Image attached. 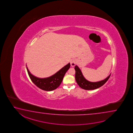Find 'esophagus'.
<instances>
[{"mask_svg": "<svg viewBox=\"0 0 133 133\" xmlns=\"http://www.w3.org/2000/svg\"><path fill=\"white\" fill-rule=\"evenodd\" d=\"M76 59H72L70 61V64L72 66H74L75 65H76Z\"/></svg>", "mask_w": 133, "mask_h": 133, "instance_id": "1", "label": "esophagus"}]
</instances>
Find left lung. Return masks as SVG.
<instances>
[{"label":"left lung","instance_id":"obj_1","mask_svg":"<svg viewBox=\"0 0 133 133\" xmlns=\"http://www.w3.org/2000/svg\"><path fill=\"white\" fill-rule=\"evenodd\" d=\"M74 69L75 70V78L77 83L81 88L85 90H94L98 88H100L108 81L111 75V74H110L107 78L101 81L92 82L88 81V80H87L84 78L81 70H80L77 65L75 66Z\"/></svg>","mask_w":133,"mask_h":133}]
</instances>
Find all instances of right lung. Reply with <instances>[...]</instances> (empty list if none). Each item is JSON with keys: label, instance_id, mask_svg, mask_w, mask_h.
<instances>
[{"label": "right lung", "instance_id": "obj_1", "mask_svg": "<svg viewBox=\"0 0 133 133\" xmlns=\"http://www.w3.org/2000/svg\"><path fill=\"white\" fill-rule=\"evenodd\" d=\"M70 67V64L69 63L56 74L45 78H39L34 76L30 72L27 66L26 69L30 78L37 87L42 90L50 91L59 87L62 81L65 74Z\"/></svg>", "mask_w": 133, "mask_h": 133}]
</instances>
